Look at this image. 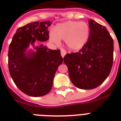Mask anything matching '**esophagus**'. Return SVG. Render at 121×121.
Returning a JSON list of instances; mask_svg holds the SVG:
<instances>
[{
	"label": "esophagus",
	"instance_id": "1",
	"mask_svg": "<svg viewBox=\"0 0 121 121\" xmlns=\"http://www.w3.org/2000/svg\"><path fill=\"white\" fill-rule=\"evenodd\" d=\"M66 54V51L65 50V49H63V48H61V56L63 58V57L65 56V55Z\"/></svg>",
	"mask_w": 121,
	"mask_h": 121
}]
</instances>
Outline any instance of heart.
I'll return each mask as SVG.
<instances>
[{
	"label": "heart",
	"instance_id": "b5f03b06",
	"mask_svg": "<svg viewBox=\"0 0 121 121\" xmlns=\"http://www.w3.org/2000/svg\"><path fill=\"white\" fill-rule=\"evenodd\" d=\"M90 36V27L85 22L69 21L58 24L49 38L52 42L59 44L60 39L65 40L67 47L72 50L81 49L86 43Z\"/></svg>",
	"mask_w": 121,
	"mask_h": 121
}]
</instances>
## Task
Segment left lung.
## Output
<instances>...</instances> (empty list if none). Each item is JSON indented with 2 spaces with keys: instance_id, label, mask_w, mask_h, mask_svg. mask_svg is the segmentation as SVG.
Wrapping results in <instances>:
<instances>
[{
  "instance_id": "obj_1",
  "label": "left lung",
  "mask_w": 121,
  "mask_h": 121,
  "mask_svg": "<svg viewBox=\"0 0 121 121\" xmlns=\"http://www.w3.org/2000/svg\"><path fill=\"white\" fill-rule=\"evenodd\" d=\"M88 41L77 53H67L64 62L73 84L81 89H93L104 82L113 63V39L106 27L88 21Z\"/></svg>"
}]
</instances>
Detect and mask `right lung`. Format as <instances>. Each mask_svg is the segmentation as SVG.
Segmentation results:
<instances>
[{"label": "right lung", "mask_w": 121, "mask_h": 121, "mask_svg": "<svg viewBox=\"0 0 121 121\" xmlns=\"http://www.w3.org/2000/svg\"><path fill=\"white\" fill-rule=\"evenodd\" d=\"M50 21L35 22L18 28L12 38L8 52L9 73L14 83L21 92L32 97L49 93L58 66L63 63L60 50H52L43 45L26 49L36 40L49 39Z\"/></svg>", "instance_id": "obj_1"}]
</instances>
